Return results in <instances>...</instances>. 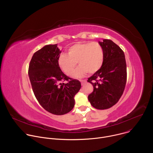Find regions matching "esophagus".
<instances>
[{"label": "esophagus", "mask_w": 153, "mask_h": 153, "mask_svg": "<svg viewBox=\"0 0 153 153\" xmlns=\"http://www.w3.org/2000/svg\"><path fill=\"white\" fill-rule=\"evenodd\" d=\"M80 82H81V84H82V85H85V83L86 82V81L85 80H80Z\"/></svg>", "instance_id": "esophagus-1"}]
</instances>
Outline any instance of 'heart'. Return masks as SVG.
I'll list each match as a JSON object with an SVG mask.
<instances>
[{
    "label": "heart",
    "instance_id": "obj_1",
    "mask_svg": "<svg viewBox=\"0 0 153 153\" xmlns=\"http://www.w3.org/2000/svg\"><path fill=\"white\" fill-rule=\"evenodd\" d=\"M104 51L97 42H82L75 43L68 49V54L59 55L57 63L60 68L67 76H71L77 66L80 65L74 74L80 77L86 73L94 74L102 67Z\"/></svg>",
    "mask_w": 153,
    "mask_h": 153
}]
</instances>
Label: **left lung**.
<instances>
[{"mask_svg":"<svg viewBox=\"0 0 153 153\" xmlns=\"http://www.w3.org/2000/svg\"><path fill=\"white\" fill-rule=\"evenodd\" d=\"M104 51L102 68L88 79L93 91L88 98L98 110H106L117 103L123 93L127 77L126 64L123 50L110 39L99 42Z\"/></svg>","mask_w":153,"mask_h":153,"instance_id":"left-lung-1","label":"left lung"}]
</instances>
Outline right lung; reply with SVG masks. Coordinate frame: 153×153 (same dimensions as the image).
I'll return each mask as SVG.
<instances>
[{
  "label": "right lung",
  "mask_w": 153,
  "mask_h": 153,
  "mask_svg": "<svg viewBox=\"0 0 153 153\" xmlns=\"http://www.w3.org/2000/svg\"><path fill=\"white\" fill-rule=\"evenodd\" d=\"M61 53L57 45H48L36 51L30 62L28 75L32 89L40 105L56 115L69 113L74 97L81 88L80 81L65 75L57 63ZM67 81V83H64Z\"/></svg>",
  "instance_id": "1"
}]
</instances>
